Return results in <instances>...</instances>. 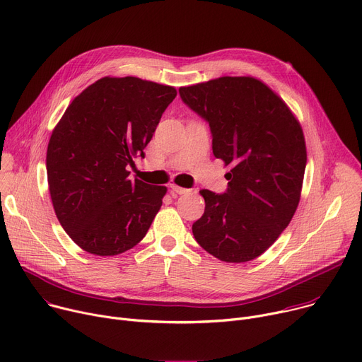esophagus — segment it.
Wrapping results in <instances>:
<instances>
[{
    "mask_svg": "<svg viewBox=\"0 0 362 362\" xmlns=\"http://www.w3.org/2000/svg\"><path fill=\"white\" fill-rule=\"evenodd\" d=\"M170 189H172V192L179 193V194H185V193H187V192H189V189H186V187H180V186H177V185H170Z\"/></svg>",
    "mask_w": 362,
    "mask_h": 362,
    "instance_id": "obj_1",
    "label": "esophagus"
}]
</instances>
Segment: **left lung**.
Returning a JSON list of instances; mask_svg holds the SVG:
<instances>
[{
  "label": "left lung",
  "mask_w": 362,
  "mask_h": 362,
  "mask_svg": "<svg viewBox=\"0 0 362 362\" xmlns=\"http://www.w3.org/2000/svg\"><path fill=\"white\" fill-rule=\"evenodd\" d=\"M211 128L212 151L231 164L223 193L202 189L204 215L192 225L198 244L226 262L270 248L300 201L306 144L299 121L266 83L223 76L179 89Z\"/></svg>",
  "instance_id": "left-lung-1"
}]
</instances>
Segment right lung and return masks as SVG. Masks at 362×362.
Wrapping results in <instances>:
<instances>
[{
    "label": "right lung",
    "mask_w": 362,
    "mask_h": 362,
    "mask_svg": "<svg viewBox=\"0 0 362 362\" xmlns=\"http://www.w3.org/2000/svg\"><path fill=\"white\" fill-rule=\"evenodd\" d=\"M173 86L134 76L103 78L78 95L53 129L46 156L56 216L72 241L95 255L137 245L158 212L166 186L131 180Z\"/></svg>",
    "instance_id": "right-lung-1"
}]
</instances>
